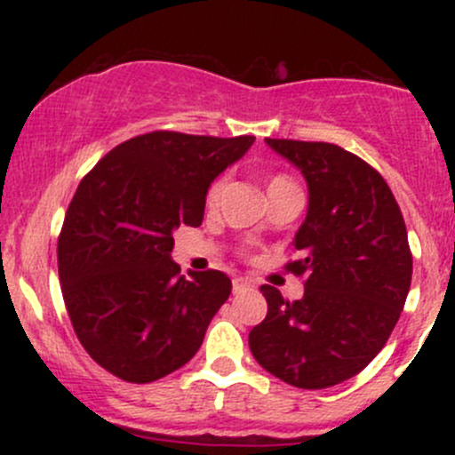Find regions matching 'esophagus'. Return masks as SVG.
Listing matches in <instances>:
<instances>
[{
    "label": "esophagus",
    "instance_id": "esophagus-1",
    "mask_svg": "<svg viewBox=\"0 0 455 455\" xmlns=\"http://www.w3.org/2000/svg\"><path fill=\"white\" fill-rule=\"evenodd\" d=\"M252 284H254V282L248 280V278H235L233 280V291H235V293H239V291L250 289V286H252Z\"/></svg>",
    "mask_w": 455,
    "mask_h": 455
}]
</instances>
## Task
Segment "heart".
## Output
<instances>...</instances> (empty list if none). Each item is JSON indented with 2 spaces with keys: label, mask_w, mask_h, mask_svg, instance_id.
Returning <instances> with one entry per match:
<instances>
[{
  "label": "heart",
  "mask_w": 455,
  "mask_h": 455,
  "mask_svg": "<svg viewBox=\"0 0 455 455\" xmlns=\"http://www.w3.org/2000/svg\"><path fill=\"white\" fill-rule=\"evenodd\" d=\"M222 188H224V180L213 181L212 188H210V192H207V205H216L218 198H220ZM280 188H295V184L289 180V177H284V175L271 177L269 184H267V192H271V190H280Z\"/></svg>",
  "instance_id": "obj_1"
}]
</instances>
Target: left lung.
<instances>
[{"mask_svg": "<svg viewBox=\"0 0 455 455\" xmlns=\"http://www.w3.org/2000/svg\"><path fill=\"white\" fill-rule=\"evenodd\" d=\"M297 166L307 212L293 245L304 259V297L286 301L263 284L267 316L250 331L254 359L284 383L325 389L377 357L411 289L412 257L404 218L389 186L370 164L331 143L265 139Z\"/></svg>", "mask_w": 455, "mask_h": 455, "instance_id": "obj_1", "label": "left lung"}]
</instances>
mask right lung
Instances as JSON below:
<instances>
[{
  "instance_id": "1",
  "label": "right lung",
  "mask_w": 455,
  "mask_h": 455,
  "mask_svg": "<svg viewBox=\"0 0 455 455\" xmlns=\"http://www.w3.org/2000/svg\"><path fill=\"white\" fill-rule=\"evenodd\" d=\"M252 143L149 132L78 184L57 243L61 293L83 348L115 377L151 383L201 348L231 280L216 269L180 275L173 233L203 222L212 181Z\"/></svg>"
}]
</instances>
